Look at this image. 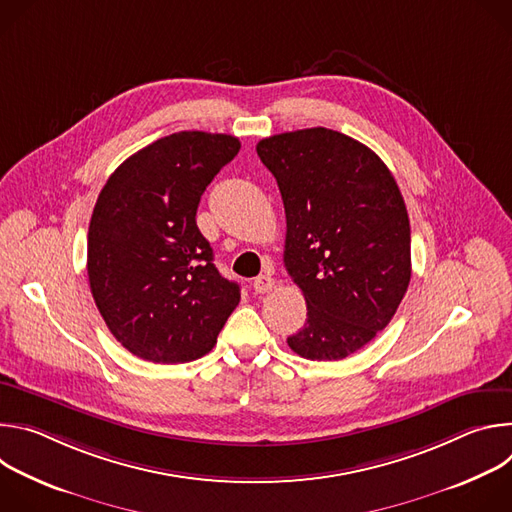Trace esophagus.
<instances>
[{"mask_svg":"<svg viewBox=\"0 0 512 512\" xmlns=\"http://www.w3.org/2000/svg\"><path fill=\"white\" fill-rule=\"evenodd\" d=\"M275 287V279L271 275H259L253 281V289L257 294H269V291Z\"/></svg>","mask_w":512,"mask_h":512,"instance_id":"34e87169","label":"esophagus"}]
</instances>
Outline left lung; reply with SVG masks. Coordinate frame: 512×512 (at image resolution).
<instances>
[{
	"label": "left lung",
	"instance_id": "8db88e82",
	"mask_svg": "<svg viewBox=\"0 0 512 512\" xmlns=\"http://www.w3.org/2000/svg\"><path fill=\"white\" fill-rule=\"evenodd\" d=\"M257 156L277 180L283 263L308 306L287 344L310 360H342L385 330L407 291L405 200L373 150L326 127L265 137Z\"/></svg>",
	"mask_w": 512,
	"mask_h": 512
}]
</instances>
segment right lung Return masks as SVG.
Segmentation results:
<instances>
[{"label":"right lung","instance_id":"right-lung-1","mask_svg":"<svg viewBox=\"0 0 512 512\" xmlns=\"http://www.w3.org/2000/svg\"><path fill=\"white\" fill-rule=\"evenodd\" d=\"M239 150L233 135L172 133L127 158L97 198L91 294L111 334L143 360L204 356L241 300L196 225L200 196Z\"/></svg>","mask_w":512,"mask_h":512}]
</instances>
